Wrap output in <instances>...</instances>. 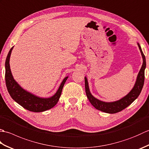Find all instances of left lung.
Masks as SVG:
<instances>
[{"label":"left lung","mask_w":149,"mask_h":149,"mask_svg":"<svg viewBox=\"0 0 149 149\" xmlns=\"http://www.w3.org/2000/svg\"><path fill=\"white\" fill-rule=\"evenodd\" d=\"M137 44L139 47V49L140 50L142 58H143V64H142L141 68L138 74L136 81L134 87L129 91V93L127 95H126L125 97H122V99H120L118 100L114 101V102H104V101L96 99L95 97L91 95L90 91L87 78L86 77H84L85 90H86V96L90 103L91 104V105L95 107L97 109L100 110L101 111H103L104 113L110 114L120 112L133 102L138 97L139 95L140 94L144 84L145 69L146 68V59H145V55L143 54V52H142L140 44H139V43H137Z\"/></svg>","instance_id":"obj_1"}]
</instances>
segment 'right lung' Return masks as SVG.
Here are the masks:
<instances>
[{
	"instance_id": "obj_1",
	"label": "right lung",
	"mask_w": 149,
	"mask_h": 149,
	"mask_svg": "<svg viewBox=\"0 0 149 149\" xmlns=\"http://www.w3.org/2000/svg\"><path fill=\"white\" fill-rule=\"evenodd\" d=\"M13 47L9 51L5 63V79L6 87L11 98L24 108L33 112H43L52 108L58 103L61 96L63 86L68 77H66L53 96L49 98L38 97L22 88L16 81L10 69L9 59Z\"/></svg>"
}]
</instances>
